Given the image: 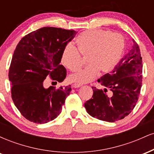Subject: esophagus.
<instances>
[{
	"mask_svg": "<svg viewBox=\"0 0 154 154\" xmlns=\"http://www.w3.org/2000/svg\"><path fill=\"white\" fill-rule=\"evenodd\" d=\"M73 88H79V87H81V86H82V85L81 84H78V83H75V84H73Z\"/></svg>",
	"mask_w": 154,
	"mask_h": 154,
	"instance_id": "34e87169",
	"label": "esophagus"
}]
</instances>
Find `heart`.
Returning <instances> with one entry per match:
<instances>
[{"mask_svg": "<svg viewBox=\"0 0 154 154\" xmlns=\"http://www.w3.org/2000/svg\"><path fill=\"white\" fill-rule=\"evenodd\" d=\"M76 48L68 43L61 54V63L70 71L78 70L82 66V58L86 55L88 64L77 73L70 75L72 82L87 83L98 75L110 72L119 62L125 47L121 34L108 29H95L80 33L76 38Z\"/></svg>", "mask_w": 154, "mask_h": 154, "instance_id": "heart-1", "label": "heart"}]
</instances>
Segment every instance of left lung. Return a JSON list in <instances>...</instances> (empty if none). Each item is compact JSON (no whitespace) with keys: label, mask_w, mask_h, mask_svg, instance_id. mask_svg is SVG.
I'll return each instance as SVG.
<instances>
[{"label":"left lung","mask_w":154,"mask_h":154,"mask_svg":"<svg viewBox=\"0 0 154 154\" xmlns=\"http://www.w3.org/2000/svg\"><path fill=\"white\" fill-rule=\"evenodd\" d=\"M132 41V46L114 70L98 79L103 89L92 87L93 97L85 107L93 117L114 122L124 119L135 108L142 87L143 64L138 45Z\"/></svg>","instance_id":"8db88e82"}]
</instances>
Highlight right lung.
I'll return each instance as SVG.
<instances>
[{
    "mask_svg": "<svg viewBox=\"0 0 154 154\" xmlns=\"http://www.w3.org/2000/svg\"><path fill=\"white\" fill-rule=\"evenodd\" d=\"M76 33L45 26L25 35L16 48L8 72L11 98L29 121L47 123L61 113L71 86L45 88L44 81L48 77L56 83L66 78V69L60 64L61 54Z\"/></svg>",
    "mask_w": 154,
    "mask_h": 154,
    "instance_id": "right-lung-1",
    "label": "right lung"
}]
</instances>
